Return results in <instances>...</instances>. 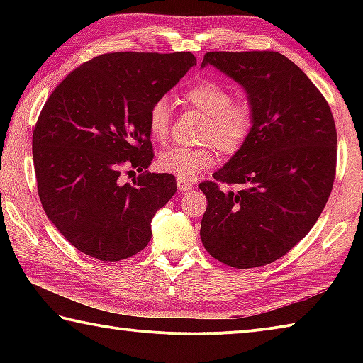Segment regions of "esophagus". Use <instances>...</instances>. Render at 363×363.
<instances>
[{"label":"esophagus","instance_id":"1","mask_svg":"<svg viewBox=\"0 0 363 363\" xmlns=\"http://www.w3.org/2000/svg\"><path fill=\"white\" fill-rule=\"evenodd\" d=\"M177 187H179L181 192H187V190L192 189V182L189 181H184V179H177Z\"/></svg>","mask_w":363,"mask_h":363}]
</instances>
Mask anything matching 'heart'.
I'll return each instance as SVG.
<instances>
[{"label":"heart","mask_w":363,"mask_h":363,"mask_svg":"<svg viewBox=\"0 0 363 363\" xmlns=\"http://www.w3.org/2000/svg\"><path fill=\"white\" fill-rule=\"evenodd\" d=\"M182 102L206 115L201 128L200 147H173L158 157V168L177 179L194 181L216 163V149L233 155L247 144L255 128V108L247 99H232L227 86L213 79H201L184 91ZM147 125L153 140L164 143L171 134V104L168 97H158L149 108Z\"/></svg>","instance_id":"1"}]
</instances>
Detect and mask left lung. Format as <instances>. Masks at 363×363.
Segmentation results:
<instances>
[{
	"label": "left lung",
	"instance_id": "1",
	"mask_svg": "<svg viewBox=\"0 0 363 363\" xmlns=\"http://www.w3.org/2000/svg\"><path fill=\"white\" fill-rule=\"evenodd\" d=\"M208 64L243 86L256 118L247 144L214 181L200 182L208 200L201 243L230 267L266 266L303 240L327 205L336 171L333 115L284 54L206 52L201 67Z\"/></svg>",
	"mask_w": 363,
	"mask_h": 363
}]
</instances>
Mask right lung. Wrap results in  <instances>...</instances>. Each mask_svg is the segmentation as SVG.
Instances as JSON below:
<instances>
[{
  "label": "right lung",
  "instance_id": "add662e5",
  "mask_svg": "<svg viewBox=\"0 0 363 363\" xmlns=\"http://www.w3.org/2000/svg\"><path fill=\"white\" fill-rule=\"evenodd\" d=\"M196 64L192 52H110L88 60L49 96L33 130L38 195L49 220L73 247L121 261L150 242V223L177 186L149 173V108Z\"/></svg>",
  "mask_w": 363,
  "mask_h": 363
}]
</instances>
